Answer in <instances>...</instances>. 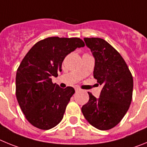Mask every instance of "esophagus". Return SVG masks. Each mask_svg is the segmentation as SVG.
I'll return each instance as SVG.
<instances>
[{"label": "esophagus", "mask_w": 147, "mask_h": 147, "mask_svg": "<svg viewBox=\"0 0 147 147\" xmlns=\"http://www.w3.org/2000/svg\"><path fill=\"white\" fill-rule=\"evenodd\" d=\"M75 90H76V91H80V90H81V89L77 88V87H76V88H75Z\"/></svg>", "instance_id": "1"}]
</instances>
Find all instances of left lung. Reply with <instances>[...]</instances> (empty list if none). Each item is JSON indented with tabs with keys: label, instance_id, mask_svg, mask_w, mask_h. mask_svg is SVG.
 <instances>
[{
	"label": "left lung",
	"instance_id": "1",
	"mask_svg": "<svg viewBox=\"0 0 147 147\" xmlns=\"http://www.w3.org/2000/svg\"><path fill=\"white\" fill-rule=\"evenodd\" d=\"M95 59L93 76L102 85L98 98L89 94L82 112L90 124L100 130L117 125L132 102L133 79L121 54L102 38H84Z\"/></svg>",
	"mask_w": 147,
	"mask_h": 147
}]
</instances>
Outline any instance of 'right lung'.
I'll list each match as a JSON object with an SVG mask.
<instances>
[{"label":"right lung","mask_w":147,"mask_h":147,"mask_svg":"<svg viewBox=\"0 0 147 147\" xmlns=\"http://www.w3.org/2000/svg\"><path fill=\"white\" fill-rule=\"evenodd\" d=\"M84 45L80 38L48 37L37 42L23 58L16 74V96L30 124L49 129L62 121L75 90L53 84L51 77L62 71L67 54Z\"/></svg>","instance_id":"add662e5"}]
</instances>
